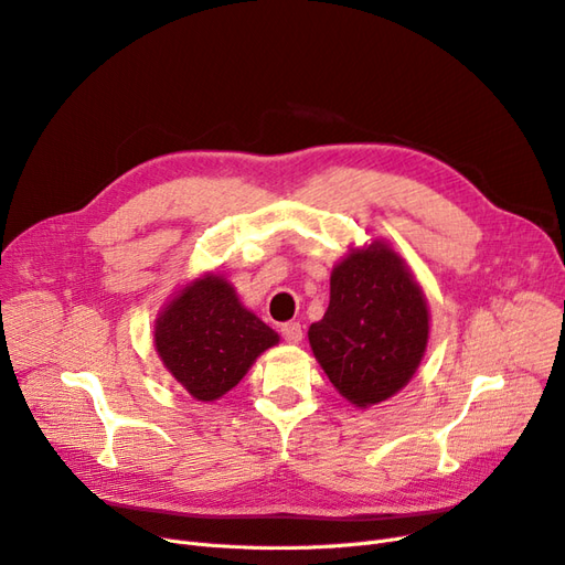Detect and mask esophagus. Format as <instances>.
Wrapping results in <instances>:
<instances>
[{
  "label": "esophagus",
  "instance_id": "34e87169",
  "mask_svg": "<svg viewBox=\"0 0 565 565\" xmlns=\"http://www.w3.org/2000/svg\"><path fill=\"white\" fill-rule=\"evenodd\" d=\"M280 332H282V339L287 341V344H299L301 337H303V330H301L299 322H285Z\"/></svg>",
  "mask_w": 565,
  "mask_h": 565
}]
</instances>
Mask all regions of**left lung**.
Listing matches in <instances>:
<instances>
[{
    "instance_id": "left-lung-1",
    "label": "left lung",
    "mask_w": 565,
    "mask_h": 565,
    "mask_svg": "<svg viewBox=\"0 0 565 565\" xmlns=\"http://www.w3.org/2000/svg\"><path fill=\"white\" fill-rule=\"evenodd\" d=\"M309 341L334 388L355 407L377 405L417 372L429 341L422 287L386 243L353 249L330 278V306Z\"/></svg>"
}]
</instances>
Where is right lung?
I'll return each mask as SVG.
<instances>
[{"instance_id":"1","label":"right lung","mask_w":565,"mask_h":565,"mask_svg":"<svg viewBox=\"0 0 565 565\" xmlns=\"http://www.w3.org/2000/svg\"><path fill=\"white\" fill-rule=\"evenodd\" d=\"M280 341L237 299L233 285L207 273L188 282L156 320V349L193 398L212 403L241 382Z\"/></svg>"}]
</instances>
